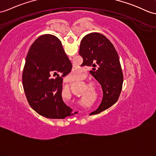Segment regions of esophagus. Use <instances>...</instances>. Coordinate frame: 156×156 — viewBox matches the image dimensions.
<instances>
[{"mask_svg": "<svg viewBox=\"0 0 156 156\" xmlns=\"http://www.w3.org/2000/svg\"><path fill=\"white\" fill-rule=\"evenodd\" d=\"M75 80H73V79H72L71 77H67L66 79H64V82L65 83H72Z\"/></svg>", "mask_w": 156, "mask_h": 156, "instance_id": "34e87169", "label": "esophagus"}]
</instances>
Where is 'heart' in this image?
<instances>
[{"mask_svg": "<svg viewBox=\"0 0 156 156\" xmlns=\"http://www.w3.org/2000/svg\"><path fill=\"white\" fill-rule=\"evenodd\" d=\"M74 74V75L75 76H77V75H79V73H77V72H76V73H73Z\"/></svg>", "mask_w": 156, "mask_h": 156, "instance_id": "1", "label": "heart"}]
</instances>
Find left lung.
<instances>
[{"label": "left lung", "instance_id": "obj_1", "mask_svg": "<svg viewBox=\"0 0 156 156\" xmlns=\"http://www.w3.org/2000/svg\"><path fill=\"white\" fill-rule=\"evenodd\" d=\"M79 54L84 66L93 67L90 73L100 83L103 91L100 106L90 115L101 113L118 101L122 88L123 74L119 55L110 40L97 32L83 37Z\"/></svg>", "mask_w": 156, "mask_h": 156}]
</instances>
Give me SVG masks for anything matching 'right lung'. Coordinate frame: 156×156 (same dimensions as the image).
<instances>
[{"instance_id": "obj_1", "label": "right lung", "mask_w": 156, "mask_h": 156, "mask_svg": "<svg viewBox=\"0 0 156 156\" xmlns=\"http://www.w3.org/2000/svg\"><path fill=\"white\" fill-rule=\"evenodd\" d=\"M71 68L62 42L55 36L45 34L32 44L26 58L22 84L30 106L40 115L63 119L74 115L62 97V77Z\"/></svg>"}]
</instances>
